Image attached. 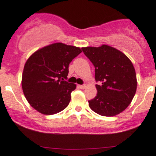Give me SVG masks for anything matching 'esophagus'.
<instances>
[{
  "label": "esophagus",
  "mask_w": 156,
  "mask_h": 156,
  "mask_svg": "<svg viewBox=\"0 0 156 156\" xmlns=\"http://www.w3.org/2000/svg\"><path fill=\"white\" fill-rule=\"evenodd\" d=\"M78 87L81 88V89H85L87 86H86L85 84H83V85H78Z\"/></svg>",
  "instance_id": "obj_1"
}]
</instances>
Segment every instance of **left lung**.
Wrapping results in <instances>:
<instances>
[{
    "label": "left lung",
    "mask_w": 156,
    "mask_h": 156,
    "mask_svg": "<svg viewBox=\"0 0 156 156\" xmlns=\"http://www.w3.org/2000/svg\"><path fill=\"white\" fill-rule=\"evenodd\" d=\"M95 67L97 94L89 100V106L103 116L117 115L126 109L135 95L137 86L136 72L131 61L116 48L103 44L82 48Z\"/></svg>",
    "instance_id": "left-lung-1"
}]
</instances>
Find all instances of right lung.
<instances>
[{
	"mask_svg": "<svg viewBox=\"0 0 156 156\" xmlns=\"http://www.w3.org/2000/svg\"><path fill=\"white\" fill-rule=\"evenodd\" d=\"M81 53L80 48L53 43L36 50L26 62L22 88L32 108L43 115H53L65 109L76 84L64 81L69 65Z\"/></svg>",
	"mask_w": 156,
	"mask_h": 156,
	"instance_id": "add662e5",
	"label": "right lung"
}]
</instances>
